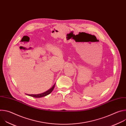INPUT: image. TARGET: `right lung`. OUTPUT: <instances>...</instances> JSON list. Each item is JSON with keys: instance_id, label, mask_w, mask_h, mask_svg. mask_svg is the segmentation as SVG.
Wrapping results in <instances>:
<instances>
[{"instance_id": "right-lung-1", "label": "right lung", "mask_w": 126, "mask_h": 126, "mask_svg": "<svg viewBox=\"0 0 126 126\" xmlns=\"http://www.w3.org/2000/svg\"><path fill=\"white\" fill-rule=\"evenodd\" d=\"M55 83L50 89H49L48 90L46 91L45 92L41 93V94H26V95H28V96H31V97H35V98H41V97H45V96L49 95V94H50L52 92L54 88V87H55Z\"/></svg>"}]
</instances>
